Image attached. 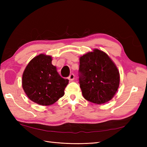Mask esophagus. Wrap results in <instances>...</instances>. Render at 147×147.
I'll return each instance as SVG.
<instances>
[{
  "label": "esophagus",
  "instance_id": "esophagus-1",
  "mask_svg": "<svg viewBox=\"0 0 147 147\" xmlns=\"http://www.w3.org/2000/svg\"><path fill=\"white\" fill-rule=\"evenodd\" d=\"M74 76H74V74L72 73V74H70L69 76L68 77V79L70 81H73L74 80Z\"/></svg>",
  "mask_w": 147,
  "mask_h": 147
}]
</instances>
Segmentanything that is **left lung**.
I'll use <instances>...</instances> for the list:
<instances>
[{"mask_svg":"<svg viewBox=\"0 0 147 147\" xmlns=\"http://www.w3.org/2000/svg\"><path fill=\"white\" fill-rule=\"evenodd\" d=\"M79 83L83 97L96 104L113 98L119 85V73L110 57L100 50L80 59Z\"/></svg>","mask_w":147,"mask_h":147,"instance_id":"obj_1","label":"left lung"}]
</instances>
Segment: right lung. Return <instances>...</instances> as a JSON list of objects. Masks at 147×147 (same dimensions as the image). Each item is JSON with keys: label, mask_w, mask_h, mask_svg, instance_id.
Masks as SVG:
<instances>
[{"label": "right lung", "mask_w": 147, "mask_h": 147, "mask_svg": "<svg viewBox=\"0 0 147 147\" xmlns=\"http://www.w3.org/2000/svg\"><path fill=\"white\" fill-rule=\"evenodd\" d=\"M69 83L59 75L52 64V57L40 54L27 65L23 74L22 86L31 100L41 105L54 104L64 94Z\"/></svg>", "instance_id": "1"}]
</instances>
